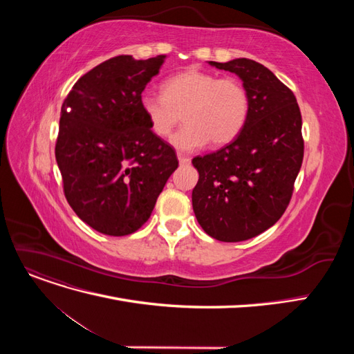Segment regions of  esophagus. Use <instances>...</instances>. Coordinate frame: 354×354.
Returning <instances> with one entry per match:
<instances>
[{
    "mask_svg": "<svg viewBox=\"0 0 354 354\" xmlns=\"http://www.w3.org/2000/svg\"><path fill=\"white\" fill-rule=\"evenodd\" d=\"M178 162H180V165H187V164H190V158L178 153Z\"/></svg>",
    "mask_w": 354,
    "mask_h": 354,
    "instance_id": "obj_1",
    "label": "esophagus"
}]
</instances>
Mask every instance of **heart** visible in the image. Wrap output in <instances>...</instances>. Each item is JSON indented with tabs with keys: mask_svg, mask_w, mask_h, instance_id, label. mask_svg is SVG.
Wrapping results in <instances>:
<instances>
[{
	"mask_svg": "<svg viewBox=\"0 0 354 354\" xmlns=\"http://www.w3.org/2000/svg\"><path fill=\"white\" fill-rule=\"evenodd\" d=\"M160 94H143L140 108L155 136L167 138L181 121L186 125L171 138L178 152L190 153L205 146L233 142L248 120L250 94L236 78L199 69L168 77Z\"/></svg>",
	"mask_w": 354,
	"mask_h": 354,
	"instance_id": "1",
	"label": "heart"
}]
</instances>
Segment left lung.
I'll use <instances>...</instances> for the list:
<instances>
[{
	"label": "left lung",
	"mask_w": 354,
	"mask_h": 354,
	"mask_svg": "<svg viewBox=\"0 0 354 354\" xmlns=\"http://www.w3.org/2000/svg\"><path fill=\"white\" fill-rule=\"evenodd\" d=\"M209 65L242 80L250 113L232 143L192 159L199 173L192 205L211 238L241 242L272 227L289 205L304 156L301 112L294 93L261 63Z\"/></svg>",
	"instance_id": "1"
}]
</instances>
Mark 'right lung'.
<instances>
[{
    "label": "right lung",
    "instance_id": "1",
    "mask_svg": "<svg viewBox=\"0 0 354 354\" xmlns=\"http://www.w3.org/2000/svg\"><path fill=\"white\" fill-rule=\"evenodd\" d=\"M164 59L106 60L82 75L62 104L55 152L63 192L84 223L109 236L143 226L178 167L173 146L153 134L140 108Z\"/></svg>",
    "mask_w": 354,
    "mask_h": 354
}]
</instances>
